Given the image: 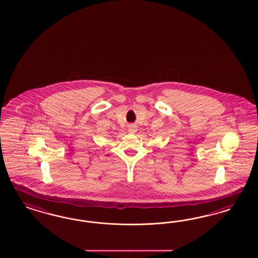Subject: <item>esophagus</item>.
Segmentation results:
<instances>
[{
	"label": "esophagus",
	"instance_id": "1",
	"mask_svg": "<svg viewBox=\"0 0 258 258\" xmlns=\"http://www.w3.org/2000/svg\"><path fill=\"white\" fill-rule=\"evenodd\" d=\"M128 131L130 132V133H136L137 131H138V127L136 126V125L131 124L129 126V129H128Z\"/></svg>",
	"mask_w": 258,
	"mask_h": 258
}]
</instances>
